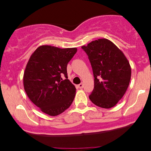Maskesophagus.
Segmentation results:
<instances>
[{"mask_svg":"<svg viewBox=\"0 0 151 151\" xmlns=\"http://www.w3.org/2000/svg\"><path fill=\"white\" fill-rule=\"evenodd\" d=\"M78 87H79V88H82L83 87V83H79V84L78 85Z\"/></svg>","mask_w":151,"mask_h":151,"instance_id":"obj_1","label":"esophagus"}]
</instances>
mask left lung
Here are the masks:
<instances>
[{"label": "left lung", "mask_w": 151, "mask_h": 151, "mask_svg": "<svg viewBox=\"0 0 151 151\" xmlns=\"http://www.w3.org/2000/svg\"><path fill=\"white\" fill-rule=\"evenodd\" d=\"M88 56L94 77L91 102L103 108H111L127 91L132 70L124 54L107 39H99L83 46Z\"/></svg>", "instance_id": "8db88e82"}]
</instances>
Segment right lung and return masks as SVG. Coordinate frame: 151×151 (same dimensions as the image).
Masks as SVG:
<instances>
[{"instance_id":"obj_1","label":"right lung","mask_w":151,"mask_h":151,"mask_svg":"<svg viewBox=\"0 0 151 151\" xmlns=\"http://www.w3.org/2000/svg\"><path fill=\"white\" fill-rule=\"evenodd\" d=\"M77 51V48L41 46L27 63L24 88L31 101L47 115H60L73 102L76 88L68 79L67 66ZM63 74L66 78L64 81Z\"/></svg>"}]
</instances>
